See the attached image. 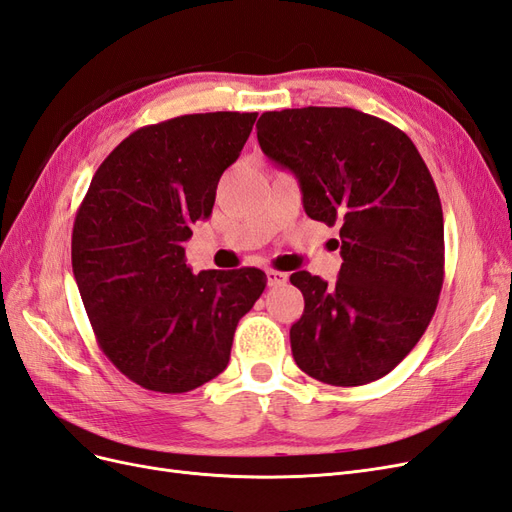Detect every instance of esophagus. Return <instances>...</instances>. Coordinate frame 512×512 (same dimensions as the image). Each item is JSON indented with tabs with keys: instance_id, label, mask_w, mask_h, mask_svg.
I'll return each instance as SVG.
<instances>
[{
	"instance_id": "34e87169",
	"label": "esophagus",
	"mask_w": 512,
	"mask_h": 512,
	"mask_svg": "<svg viewBox=\"0 0 512 512\" xmlns=\"http://www.w3.org/2000/svg\"><path fill=\"white\" fill-rule=\"evenodd\" d=\"M288 280V275L282 271H275V269H267V284L269 286H284Z\"/></svg>"
}]
</instances>
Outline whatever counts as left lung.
Returning <instances> with one entry per match:
<instances>
[{
    "mask_svg": "<svg viewBox=\"0 0 512 512\" xmlns=\"http://www.w3.org/2000/svg\"><path fill=\"white\" fill-rule=\"evenodd\" d=\"M265 156L292 170L312 220L339 226L335 286L297 271L303 316L290 327L297 365L324 384L389 374L423 337L444 282L442 205L406 132L348 106L262 113Z\"/></svg>",
    "mask_w": 512,
    "mask_h": 512,
    "instance_id": "8db88e82",
    "label": "left lung"
}]
</instances>
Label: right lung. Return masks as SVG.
Returning <instances> with one entry per match:
<instances>
[{"label": "right lung", "mask_w": 512, "mask_h": 512, "mask_svg": "<svg viewBox=\"0 0 512 512\" xmlns=\"http://www.w3.org/2000/svg\"><path fill=\"white\" fill-rule=\"evenodd\" d=\"M256 113H198L138 128L98 166L72 228V271L100 350L156 393H188L226 369L232 337L267 286L254 267L185 265L224 170Z\"/></svg>", "instance_id": "right-lung-1"}]
</instances>
